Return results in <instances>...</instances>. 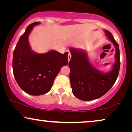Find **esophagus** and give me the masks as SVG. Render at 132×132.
Here are the masks:
<instances>
[{"instance_id": "1", "label": "esophagus", "mask_w": 132, "mask_h": 132, "mask_svg": "<svg viewBox=\"0 0 132 132\" xmlns=\"http://www.w3.org/2000/svg\"><path fill=\"white\" fill-rule=\"evenodd\" d=\"M71 53H70V52H69V53H68V61H70V59H71Z\"/></svg>"}]
</instances>
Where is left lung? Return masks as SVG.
<instances>
[{
    "label": "left lung",
    "mask_w": 132,
    "mask_h": 132,
    "mask_svg": "<svg viewBox=\"0 0 132 132\" xmlns=\"http://www.w3.org/2000/svg\"><path fill=\"white\" fill-rule=\"evenodd\" d=\"M105 32L116 48V61L109 73H101L91 65L84 52L70 48L71 58L69 67L72 92L81 100L89 101L100 98L109 91L118 77L120 67L118 44L111 32L108 30Z\"/></svg>",
    "instance_id": "left-lung-1"
}]
</instances>
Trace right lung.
Wrapping results in <instances>:
<instances>
[{
    "mask_svg": "<svg viewBox=\"0 0 132 132\" xmlns=\"http://www.w3.org/2000/svg\"><path fill=\"white\" fill-rule=\"evenodd\" d=\"M39 23L34 22L28 26L16 45L12 59L16 82L25 93L33 95L48 93L61 68L68 64V52L64 54L56 51L38 54L31 51L29 34Z\"/></svg>",
    "mask_w": 132,
    "mask_h": 132,
    "instance_id": "1",
    "label": "right lung"
}]
</instances>
